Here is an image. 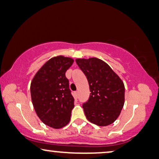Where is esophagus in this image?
<instances>
[{
  "label": "esophagus",
  "instance_id": "obj_1",
  "mask_svg": "<svg viewBox=\"0 0 159 159\" xmlns=\"http://www.w3.org/2000/svg\"><path fill=\"white\" fill-rule=\"evenodd\" d=\"M78 93H79V92H78V91L75 92V95H76V96H77V97L78 96Z\"/></svg>",
  "mask_w": 159,
  "mask_h": 159
}]
</instances>
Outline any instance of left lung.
I'll return each mask as SVG.
<instances>
[{
	"label": "left lung",
	"mask_w": 159,
	"mask_h": 159,
	"mask_svg": "<svg viewBox=\"0 0 159 159\" xmlns=\"http://www.w3.org/2000/svg\"><path fill=\"white\" fill-rule=\"evenodd\" d=\"M85 75L90 87V97L82 104L90 123L106 126L118 117L125 101L123 82L111 67L97 57L76 59Z\"/></svg>",
	"instance_id": "obj_1"
}]
</instances>
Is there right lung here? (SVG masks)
Returning <instances> with one entry per match:
<instances>
[{
	"label": "right lung",
	"mask_w": 159,
	"mask_h": 159,
	"mask_svg": "<svg viewBox=\"0 0 159 159\" xmlns=\"http://www.w3.org/2000/svg\"><path fill=\"white\" fill-rule=\"evenodd\" d=\"M74 60L62 55L47 61L36 72L30 83L34 110L45 125L61 129L69 123L75 98L69 89L66 72Z\"/></svg>",
	"instance_id": "add662e5"
}]
</instances>
